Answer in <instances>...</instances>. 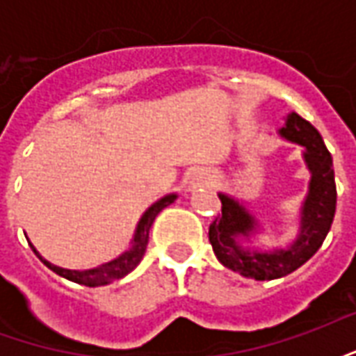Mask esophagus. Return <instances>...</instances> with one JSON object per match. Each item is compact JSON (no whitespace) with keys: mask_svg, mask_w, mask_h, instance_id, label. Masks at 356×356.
<instances>
[{"mask_svg":"<svg viewBox=\"0 0 356 356\" xmlns=\"http://www.w3.org/2000/svg\"><path fill=\"white\" fill-rule=\"evenodd\" d=\"M208 179H209V177H208Z\"/></svg>","mask_w":356,"mask_h":356,"instance_id":"34e87169","label":"esophagus"}]
</instances>
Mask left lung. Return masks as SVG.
Here are the masks:
<instances>
[{
  "instance_id": "8db88e82",
  "label": "left lung",
  "mask_w": 356,
  "mask_h": 356,
  "mask_svg": "<svg viewBox=\"0 0 356 356\" xmlns=\"http://www.w3.org/2000/svg\"><path fill=\"white\" fill-rule=\"evenodd\" d=\"M278 135L305 148L303 160L311 171L296 240L288 248H276L273 252L242 248L238 238H250L257 232V219L244 208V204L223 193H219L221 216L209 225V242L219 263L254 280L282 278L309 261L322 246L336 213L334 163L321 133L299 114L291 112Z\"/></svg>"
}]
</instances>
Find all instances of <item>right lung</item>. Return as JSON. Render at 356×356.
Returning a JSON list of instances; mask_svg holds the SVG:
<instances>
[{
	"mask_svg": "<svg viewBox=\"0 0 356 356\" xmlns=\"http://www.w3.org/2000/svg\"><path fill=\"white\" fill-rule=\"evenodd\" d=\"M175 198H177V194H168V196H163V198H160L158 202H154V204L143 213V217H140L129 250H125L120 257H116V259H112V261L108 263H102L99 267L88 268V270H70V268L57 267V265H53V263H49L47 259H43L32 244H30V248L34 250V254L40 257V261H42L45 267H49L53 273H57L58 276H63L66 280H72V282L81 284V286H89V288L104 286V284H110L114 282V280L124 278L125 275H129L133 268L139 265L140 259H143V255L147 252L148 232H150V227L154 223L156 216H158L163 208H168L170 204H173Z\"/></svg>",
	"mask_w": 356,
	"mask_h": 356,
	"instance_id": "obj_1",
	"label": "right lung"
}]
</instances>
